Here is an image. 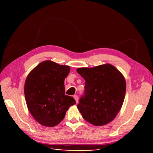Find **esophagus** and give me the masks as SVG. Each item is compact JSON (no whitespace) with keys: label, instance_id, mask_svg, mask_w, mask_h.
Instances as JSON below:
<instances>
[{"label":"esophagus","instance_id":"esophagus-1","mask_svg":"<svg viewBox=\"0 0 153 153\" xmlns=\"http://www.w3.org/2000/svg\"><path fill=\"white\" fill-rule=\"evenodd\" d=\"M74 99H75V100H76V103H77L78 102V100H79V99H78V97H77V95H75L74 97Z\"/></svg>","mask_w":153,"mask_h":153}]
</instances>
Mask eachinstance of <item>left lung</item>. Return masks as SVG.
<instances>
[{
	"mask_svg": "<svg viewBox=\"0 0 153 153\" xmlns=\"http://www.w3.org/2000/svg\"><path fill=\"white\" fill-rule=\"evenodd\" d=\"M76 71L86 81L85 95L77 105L83 118L96 126L110 123L125 98L126 82L123 74L109 63L80 67Z\"/></svg>",
	"mask_w": 153,
	"mask_h": 153,
	"instance_id": "obj_1",
	"label": "left lung"
}]
</instances>
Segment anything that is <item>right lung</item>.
<instances>
[{
    "label": "right lung",
    "instance_id": "add662e5",
    "mask_svg": "<svg viewBox=\"0 0 153 153\" xmlns=\"http://www.w3.org/2000/svg\"><path fill=\"white\" fill-rule=\"evenodd\" d=\"M70 67L52 61L41 62L27 75L24 85L27 107L42 126L54 127L61 122L74 98L65 94L64 81Z\"/></svg>",
    "mask_w": 153,
    "mask_h": 153
}]
</instances>
